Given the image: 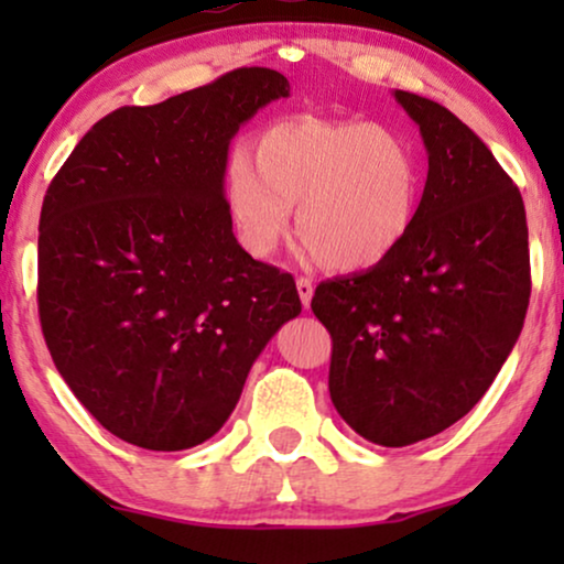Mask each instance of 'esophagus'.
Masks as SVG:
<instances>
[{
  "mask_svg": "<svg viewBox=\"0 0 564 564\" xmlns=\"http://www.w3.org/2000/svg\"><path fill=\"white\" fill-rule=\"evenodd\" d=\"M297 292H300V300H303V305L311 307V300H313V280H311V276H297Z\"/></svg>",
  "mask_w": 564,
  "mask_h": 564,
  "instance_id": "1",
  "label": "esophagus"
}]
</instances>
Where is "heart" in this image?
Returning <instances> with one entry per match:
<instances>
[{
	"label": "heart",
	"mask_w": 564,
	"mask_h": 564,
	"mask_svg": "<svg viewBox=\"0 0 564 564\" xmlns=\"http://www.w3.org/2000/svg\"><path fill=\"white\" fill-rule=\"evenodd\" d=\"M226 199L253 257L276 249L297 205V236L323 267L365 269L388 259L411 234L421 161L392 128L295 115L261 130L251 161L234 156Z\"/></svg>",
	"instance_id": "b5f03b06"
}]
</instances>
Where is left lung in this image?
I'll use <instances>...</instances> for the list:
<instances>
[{
  "label": "left lung",
  "mask_w": 564,
  "mask_h": 564,
  "mask_svg": "<svg viewBox=\"0 0 564 564\" xmlns=\"http://www.w3.org/2000/svg\"><path fill=\"white\" fill-rule=\"evenodd\" d=\"M429 176L405 241L372 269L321 282L328 390L367 442L408 446L473 411L511 354L531 295L521 192L488 145L434 99L395 91Z\"/></svg>",
  "instance_id": "left-lung-1"
}]
</instances>
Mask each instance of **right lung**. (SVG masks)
I'll return each mask as SVG.
<instances>
[{"label":"right lung","instance_id":"obj_1","mask_svg":"<svg viewBox=\"0 0 564 564\" xmlns=\"http://www.w3.org/2000/svg\"><path fill=\"white\" fill-rule=\"evenodd\" d=\"M243 66L91 126L45 192L37 313L79 403L122 442L180 452L218 434L249 369L303 311L292 274L238 246L230 138L288 97Z\"/></svg>","mask_w":564,"mask_h":564}]
</instances>
